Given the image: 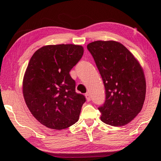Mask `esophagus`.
<instances>
[{
	"label": "esophagus",
	"instance_id": "1",
	"mask_svg": "<svg viewBox=\"0 0 161 161\" xmlns=\"http://www.w3.org/2000/svg\"><path fill=\"white\" fill-rule=\"evenodd\" d=\"M85 96H86V100L88 101V102H89V101L91 100V97H90L89 93H86L85 94Z\"/></svg>",
	"mask_w": 161,
	"mask_h": 161
}]
</instances>
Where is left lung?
<instances>
[{
	"label": "left lung",
	"mask_w": 161,
	"mask_h": 161,
	"mask_svg": "<svg viewBox=\"0 0 161 161\" xmlns=\"http://www.w3.org/2000/svg\"><path fill=\"white\" fill-rule=\"evenodd\" d=\"M102 77L105 101L98 108L100 119L114 127L130 122L142 111L146 80L142 66L122 44L95 41L87 45Z\"/></svg>",
	"instance_id": "obj_1"
}]
</instances>
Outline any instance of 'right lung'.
Listing matches in <instances>:
<instances>
[{
    "mask_svg": "<svg viewBox=\"0 0 161 161\" xmlns=\"http://www.w3.org/2000/svg\"><path fill=\"white\" fill-rule=\"evenodd\" d=\"M80 45H46L34 53L23 81V93L32 115L48 128L63 130L78 122L86 102L75 92L70 70L80 60Z\"/></svg>",
    "mask_w": 161,
    "mask_h": 161,
    "instance_id": "right-lung-1",
    "label": "right lung"
}]
</instances>
